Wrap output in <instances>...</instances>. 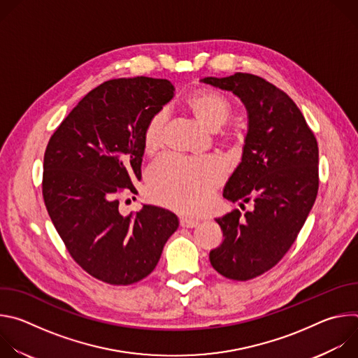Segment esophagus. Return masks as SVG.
<instances>
[{"label": "esophagus", "instance_id": "34e87169", "mask_svg": "<svg viewBox=\"0 0 358 358\" xmlns=\"http://www.w3.org/2000/svg\"><path fill=\"white\" fill-rule=\"evenodd\" d=\"M180 225L182 228H195L198 225V221L195 220H188V218H181L180 220Z\"/></svg>", "mask_w": 358, "mask_h": 358}]
</instances>
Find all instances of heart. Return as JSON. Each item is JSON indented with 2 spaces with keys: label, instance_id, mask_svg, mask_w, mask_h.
Returning a JSON list of instances; mask_svg holds the SVG:
<instances>
[{
  "label": "heart",
  "instance_id": "1",
  "mask_svg": "<svg viewBox=\"0 0 358 358\" xmlns=\"http://www.w3.org/2000/svg\"><path fill=\"white\" fill-rule=\"evenodd\" d=\"M187 109L208 129L221 127L232 115L229 99L214 89H199L185 99ZM167 117L164 112L152 115L143 131V147L155 156L164 147ZM225 164L217 157L184 159L166 156L147 173L150 196L181 214L195 215L203 210L211 192L225 178Z\"/></svg>",
  "mask_w": 358,
  "mask_h": 358
}]
</instances>
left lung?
Masks as SVG:
<instances>
[{
  "instance_id": "1",
  "label": "left lung",
  "mask_w": 358,
  "mask_h": 358,
  "mask_svg": "<svg viewBox=\"0 0 358 358\" xmlns=\"http://www.w3.org/2000/svg\"><path fill=\"white\" fill-rule=\"evenodd\" d=\"M202 82L231 90L248 110L242 162L224 198L252 202L253 210L243 218L234 210L215 220L224 241L210 252V261L220 275L249 280L285 257L313 207L319 189L317 140L294 101L264 78L235 73Z\"/></svg>"
}]
</instances>
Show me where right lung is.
<instances>
[{
  "label": "right lung",
  "instance_id": "1",
  "mask_svg": "<svg viewBox=\"0 0 358 358\" xmlns=\"http://www.w3.org/2000/svg\"><path fill=\"white\" fill-rule=\"evenodd\" d=\"M167 79H112L90 90L50 136L43 156L42 195L73 261L90 276L133 285L157 266L178 218L143 206L127 217L119 198L141 178L143 131L171 100Z\"/></svg>",
  "mask_w": 358,
  "mask_h": 358
}]
</instances>
